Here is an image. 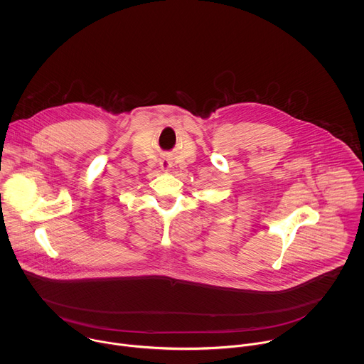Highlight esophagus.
<instances>
[{
  "mask_svg": "<svg viewBox=\"0 0 364 364\" xmlns=\"http://www.w3.org/2000/svg\"><path fill=\"white\" fill-rule=\"evenodd\" d=\"M159 168H161V171H162V172L168 173V172L171 171V168H172V162H171L169 159L164 158V159H161V161H159Z\"/></svg>",
  "mask_w": 364,
  "mask_h": 364,
  "instance_id": "obj_1",
  "label": "esophagus"
}]
</instances>
